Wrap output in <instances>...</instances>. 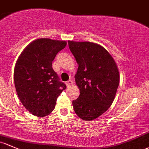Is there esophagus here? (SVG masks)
I'll return each mask as SVG.
<instances>
[{
	"mask_svg": "<svg viewBox=\"0 0 149 149\" xmlns=\"http://www.w3.org/2000/svg\"><path fill=\"white\" fill-rule=\"evenodd\" d=\"M72 84H73V81L72 80H69L66 82V85L67 87H70V86H71Z\"/></svg>",
	"mask_w": 149,
	"mask_h": 149,
	"instance_id": "obj_1",
	"label": "esophagus"
}]
</instances>
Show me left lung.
<instances>
[{
  "label": "left lung",
  "mask_w": 149,
  "mask_h": 149,
  "mask_svg": "<svg viewBox=\"0 0 149 149\" xmlns=\"http://www.w3.org/2000/svg\"><path fill=\"white\" fill-rule=\"evenodd\" d=\"M78 64L75 81L79 96L72 102L76 114L92 121L111 107L119 84V72L111 55L104 47L91 42L68 41Z\"/></svg>",
  "instance_id": "left-lung-1"
}]
</instances>
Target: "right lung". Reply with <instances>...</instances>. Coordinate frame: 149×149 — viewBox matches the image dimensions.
<instances>
[{
  "mask_svg": "<svg viewBox=\"0 0 149 149\" xmlns=\"http://www.w3.org/2000/svg\"><path fill=\"white\" fill-rule=\"evenodd\" d=\"M66 41L40 38L31 42L17 58L14 69L16 92L23 105L36 116H47L57 97L66 89L52 69L56 55Z\"/></svg>",
  "mask_w": 149,
  "mask_h": 149,
  "instance_id": "add662e5",
  "label": "right lung"
}]
</instances>
